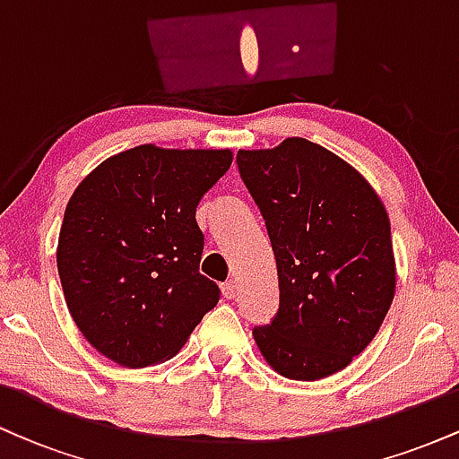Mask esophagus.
I'll return each mask as SVG.
<instances>
[{
	"label": "esophagus",
	"instance_id": "obj_1",
	"mask_svg": "<svg viewBox=\"0 0 459 459\" xmlns=\"http://www.w3.org/2000/svg\"><path fill=\"white\" fill-rule=\"evenodd\" d=\"M222 293H224V298L233 299V298L237 296V282H235V281L224 282V284H222Z\"/></svg>",
	"mask_w": 459,
	"mask_h": 459
}]
</instances>
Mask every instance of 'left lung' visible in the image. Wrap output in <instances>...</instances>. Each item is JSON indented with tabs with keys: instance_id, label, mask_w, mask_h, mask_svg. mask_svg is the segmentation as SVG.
<instances>
[{
	"instance_id": "8db88e82",
	"label": "left lung",
	"mask_w": 459,
	"mask_h": 459,
	"mask_svg": "<svg viewBox=\"0 0 459 459\" xmlns=\"http://www.w3.org/2000/svg\"><path fill=\"white\" fill-rule=\"evenodd\" d=\"M237 166L265 220L281 307L252 330L289 380L341 371L371 343L394 296L391 222L376 189L324 146L287 138L239 151Z\"/></svg>"
}]
</instances>
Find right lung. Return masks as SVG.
I'll return each instance as SVG.
<instances>
[{
	"label": "right lung",
	"instance_id": "1",
	"mask_svg": "<svg viewBox=\"0 0 459 459\" xmlns=\"http://www.w3.org/2000/svg\"><path fill=\"white\" fill-rule=\"evenodd\" d=\"M233 163L229 149L142 144L79 183L57 239V273L79 332L129 368L168 360L220 299L198 272L196 207Z\"/></svg>",
	"mask_w": 459,
	"mask_h": 459
}]
</instances>
